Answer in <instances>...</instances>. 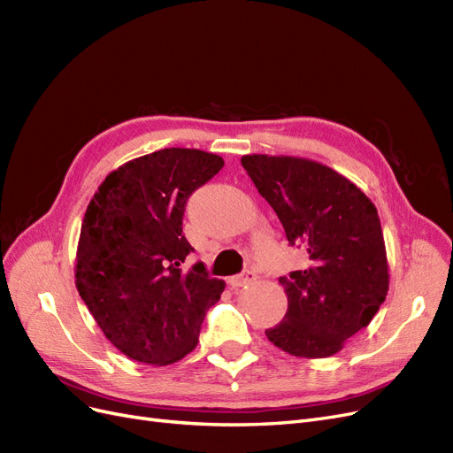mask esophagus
Returning a JSON list of instances; mask_svg holds the SVG:
<instances>
[{
	"mask_svg": "<svg viewBox=\"0 0 453 453\" xmlns=\"http://www.w3.org/2000/svg\"><path fill=\"white\" fill-rule=\"evenodd\" d=\"M256 278H257V276H256V273H252V271H244L242 274L231 276V278L227 280V283H229V286H231L233 289H237V288L248 286V283H252Z\"/></svg>",
	"mask_w": 453,
	"mask_h": 453,
	"instance_id": "esophagus-1",
	"label": "esophagus"
}]
</instances>
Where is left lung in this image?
<instances>
[{
	"label": "left lung",
	"instance_id": "obj_1",
	"mask_svg": "<svg viewBox=\"0 0 453 453\" xmlns=\"http://www.w3.org/2000/svg\"><path fill=\"white\" fill-rule=\"evenodd\" d=\"M242 167L269 201L289 244L304 246L310 266L280 278L283 321L269 342L300 358L340 353L372 323L388 295L390 274L372 199L332 167L300 157L244 155Z\"/></svg>",
	"mask_w": 453,
	"mask_h": 453
}]
</instances>
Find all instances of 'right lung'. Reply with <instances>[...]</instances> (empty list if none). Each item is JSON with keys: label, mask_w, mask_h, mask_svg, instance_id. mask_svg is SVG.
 Wrapping results in <instances>:
<instances>
[{"label": "right lung", "mask_w": 453, "mask_h": 453, "mask_svg": "<svg viewBox=\"0 0 453 453\" xmlns=\"http://www.w3.org/2000/svg\"><path fill=\"white\" fill-rule=\"evenodd\" d=\"M222 157L170 147L134 158L100 182L83 216L76 289L104 336L136 362L167 365L192 353L226 281L182 235L188 197L222 170Z\"/></svg>", "instance_id": "obj_1"}]
</instances>
